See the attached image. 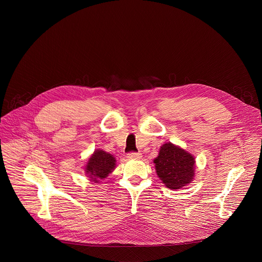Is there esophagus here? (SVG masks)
Wrapping results in <instances>:
<instances>
[{
	"label": "esophagus",
	"instance_id": "34e87169",
	"mask_svg": "<svg viewBox=\"0 0 262 262\" xmlns=\"http://www.w3.org/2000/svg\"><path fill=\"white\" fill-rule=\"evenodd\" d=\"M141 158H142V156L140 152H129L127 155V159H129V160H140Z\"/></svg>",
	"mask_w": 262,
	"mask_h": 262
}]
</instances>
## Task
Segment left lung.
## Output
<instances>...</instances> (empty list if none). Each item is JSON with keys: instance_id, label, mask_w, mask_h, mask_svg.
Instances as JSON below:
<instances>
[{"instance_id": "left-lung-1", "label": "left lung", "mask_w": 262, "mask_h": 262, "mask_svg": "<svg viewBox=\"0 0 262 262\" xmlns=\"http://www.w3.org/2000/svg\"><path fill=\"white\" fill-rule=\"evenodd\" d=\"M157 174L170 190H178L191 183L195 175V158L172 143L164 144L157 159Z\"/></svg>"}]
</instances>
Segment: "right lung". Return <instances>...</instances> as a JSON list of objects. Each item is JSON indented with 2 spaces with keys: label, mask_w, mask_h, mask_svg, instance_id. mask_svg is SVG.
Listing matches in <instances>:
<instances>
[{
  "label": "right lung",
  "mask_w": 262,
  "mask_h": 262,
  "mask_svg": "<svg viewBox=\"0 0 262 262\" xmlns=\"http://www.w3.org/2000/svg\"><path fill=\"white\" fill-rule=\"evenodd\" d=\"M116 167V160L111 154L101 149H96L85 166V172L95 183L100 179L106 178L110 173L113 172Z\"/></svg>",
  "instance_id": "right-lung-1"
}]
</instances>
